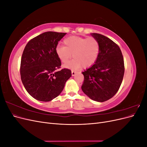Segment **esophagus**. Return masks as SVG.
<instances>
[{
	"mask_svg": "<svg viewBox=\"0 0 147 147\" xmlns=\"http://www.w3.org/2000/svg\"><path fill=\"white\" fill-rule=\"evenodd\" d=\"M76 74V72L75 70H72V76H74V75Z\"/></svg>",
	"mask_w": 147,
	"mask_h": 147,
	"instance_id": "obj_1",
	"label": "esophagus"
}]
</instances>
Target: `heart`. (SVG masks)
<instances>
[{"label": "heart", "mask_w": 147, "mask_h": 147, "mask_svg": "<svg viewBox=\"0 0 147 147\" xmlns=\"http://www.w3.org/2000/svg\"><path fill=\"white\" fill-rule=\"evenodd\" d=\"M64 46L58 45L55 49L56 53L60 61L66 63L72 56L74 59L67 63V68L78 69L90 67L94 64L99 55L100 44L97 40L92 37H69L64 39Z\"/></svg>", "instance_id": "b5f03b06"}]
</instances>
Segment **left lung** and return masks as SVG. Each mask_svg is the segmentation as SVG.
Returning a JSON list of instances; mask_svg holds the SVG:
<instances>
[{
	"label": "left lung",
	"instance_id": "1",
	"mask_svg": "<svg viewBox=\"0 0 147 147\" xmlns=\"http://www.w3.org/2000/svg\"><path fill=\"white\" fill-rule=\"evenodd\" d=\"M100 44L96 62L84 70L82 90L92 100H107L116 94L121 86L124 74L122 53L117 44L104 35L92 33Z\"/></svg>",
	"mask_w": 147,
	"mask_h": 147
}]
</instances>
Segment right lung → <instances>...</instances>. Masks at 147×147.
<instances>
[{"mask_svg": "<svg viewBox=\"0 0 147 147\" xmlns=\"http://www.w3.org/2000/svg\"><path fill=\"white\" fill-rule=\"evenodd\" d=\"M66 33L46 32L31 39L21 57V81L29 94L40 101L48 102L58 96L71 70L61 68V63L55 49Z\"/></svg>", "mask_w": 147, "mask_h": 147, "instance_id": "1", "label": "right lung"}]
</instances>
